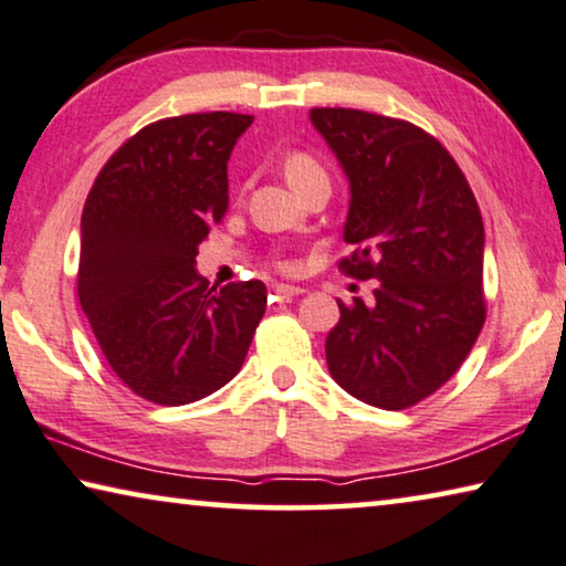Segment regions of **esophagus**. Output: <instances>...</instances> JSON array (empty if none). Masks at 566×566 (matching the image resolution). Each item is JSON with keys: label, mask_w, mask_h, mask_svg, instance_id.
I'll use <instances>...</instances> for the list:
<instances>
[{"label": "esophagus", "mask_w": 566, "mask_h": 566, "mask_svg": "<svg viewBox=\"0 0 566 566\" xmlns=\"http://www.w3.org/2000/svg\"><path fill=\"white\" fill-rule=\"evenodd\" d=\"M272 292L280 300H292V297H297V294H302L305 290H302V286H292V284H274Z\"/></svg>", "instance_id": "esophagus-1"}]
</instances>
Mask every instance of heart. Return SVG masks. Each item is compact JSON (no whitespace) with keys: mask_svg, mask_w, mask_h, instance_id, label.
<instances>
[{"mask_svg":"<svg viewBox=\"0 0 566 566\" xmlns=\"http://www.w3.org/2000/svg\"><path fill=\"white\" fill-rule=\"evenodd\" d=\"M284 177L290 180V185L297 192H305L312 185H331V175H327L325 165L319 163L315 155H310L305 149H294L284 157ZM282 269H290L286 261L280 264Z\"/></svg>","mask_w":566,"mask_h":566,"instance_id":"b5f03b06","label":"heart"}]
</instances>
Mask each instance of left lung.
<instances>
[{"label": "left lung", "instance_id": "obj_1", "mask_svg": "<svg viewBox=\"0 0 566 566\" xmlns=\"http://www.w3.org/2000/svg\"><path fill=\"white\" fill-rule=\"evenodd\" d=\"M350 180L337 269L378 280L374 302L337 300L325 358L340 389L409 409L450 381L485 323L483 216L468 177L421 126L360 108H312Z\"/></svg>", "mask_w": 566, "mask_h": 566}]
</instances>
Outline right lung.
Instances as JSON below:
<instances>
[{"label":"right lung","mask_w":566,"mask_h":566,"mask_svg":"<svg viewBox=\"0 0 566 566\" xmlns=\"http://www.w3.org/2000/svg\"><path fill=\"white\" fill-rule=\"evenodd\" d=\"M251 122L233 112L151 122L108 157L83 206L81 307L122 384L159 407L229 384L264 317L259 280L216 290L196 272L200 241L229 208L231 149Z\"/></svg>","instance_id":"right-lung-1"}]
</instances>
